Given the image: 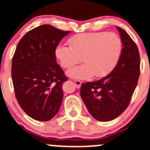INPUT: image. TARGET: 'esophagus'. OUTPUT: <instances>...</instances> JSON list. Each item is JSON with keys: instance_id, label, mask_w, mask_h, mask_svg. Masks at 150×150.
<instances>
[{"instance_id": "obj_1", "label": "esophagus", "mask_w": 150, "mask_h": 150, "mask_svg": "<svg viewBox=\"0 0 150 150\" xmlns=\"http://www.w3.org/2000/svg\"><path fill=\"white\" fill-rule=\"evenodd\" d=\"M81 84H82V82L81 81H78V80H75V87L77 88H80L81 86Z\"/></svg>"}]
</instances>
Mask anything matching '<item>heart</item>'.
I'll list each match as a JSON object with an SVG mask.
<instances>
[{"instance_id": "1", "label": "heart", "mask_w": 150, "mask_h": 150, "mask_svg": "<svg viewBox=\"0 0 150 150\" xmlns=\"http://www.w3.org/2000/svg\"><path fill=\"white\" fill-rule=\"evenodd\" d=\"M68 43L69 46L60 44L55 50L62 67L70 69L81 60L85 62L67 72L71 78H103L115 67L122 52L121 39L114 33H81L70 38Z\"/></svg>"}]
</instances>
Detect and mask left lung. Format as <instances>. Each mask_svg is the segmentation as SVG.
I'll return each mask as SVG.
<instances>
[{
    "label": "left lung",
    "mask_w": 150,
    "mask_h": 150,
    "mask_svg": "<svg viewBox=\"0 0 150 150\" xmlns=\"http://www.w3.org/2000/svg\"><path fill=\"white\" fill-rule=\"evenodd\" d=\"M122 43L117 65L110 74L94 82L83 83L81 96L89 113L99 121L118 117L131 102L140 74L138 48L129 35L117 27Z\"/></svg>",
    "instance_id": "8db88e82"
}]
</instances>
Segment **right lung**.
<instances>
[{
	"instance_id": "right-lung-1",
	"label": "right lung",
	"mask_w": 150,
	"mask_h": 150,
	"mask_svg": "<svg viewBox=\"0 0 150 150\" xmlns=\"http://www.w3.org/2000/svg\"><path fill=\"white\" fill-rule=\"evenodd\" d=\"M70 33L49 25L28 32L12 58L11 78L21 108L34 120L48 121L58 112L63 99V83L68 78L57 63L55 50Z\"/></svg>"
}]
</instances>
